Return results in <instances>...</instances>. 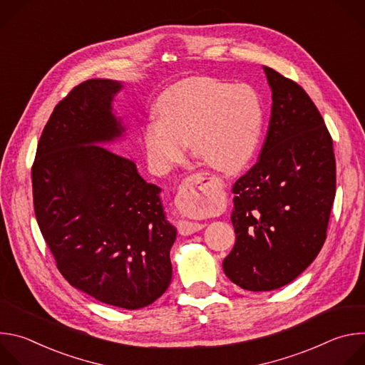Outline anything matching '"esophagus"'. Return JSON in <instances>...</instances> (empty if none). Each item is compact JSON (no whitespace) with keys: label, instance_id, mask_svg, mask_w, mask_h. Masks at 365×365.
<instances>
[{"label":"esophagus","instance_id":"obj_1","mask_svg":"<svg viewBox=\"0 0 365 365\" xmlns=\"http://www.w3.org/2000/svg\"><path fill=\"white\" fill-rule=\"evenodd\" d=\"M211 189H212V179L206 173L189 176L179 186V192L176 196V206L179 210H186V207L200 205L210 197ZM202 228H203V224H199V222H190L186 220L179 222V232L182 235L195 234Z\"/></svg>","mask_w":365,"mask_h":365}]
</instances>
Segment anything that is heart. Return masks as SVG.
Wrapping results in <instances>:
<instances>
[{
	"label": "heart",
	"mask_w": 365,
	"mask_h": 365,
	"mask_svg": "<svg viewBox=\"0 0 365 365\" xmlns=\"http://www.w3.org/2000/svg\"><path fill=\"white\" fill-rule=\"evenodd\" d=\"M159 118L143 127V145L150 168L168 173L186 154L211 168L235 173L254 155L263 131V103L248 85H230L212 78H189L168 88L158 99Z\"/></svg>",
	"instance_id": "heart-1"
}]
</instances>
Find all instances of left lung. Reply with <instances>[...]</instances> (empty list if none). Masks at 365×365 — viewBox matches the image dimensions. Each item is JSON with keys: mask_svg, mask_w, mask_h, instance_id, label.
I'll list each match as a JSON object with an SVG mask.
<instances>
[{"mask_svg": "<svg viewBox=\"0 0 365 365\" xmlns=\"http://www.w3.org/2000/svg\"><path fill=\"white\" fill-rule=\"evenodd\" d=\"M272 117L258 162L232 186L235 245L224 272L250 292L292 283L319 254L335 199L332 138L296 82L263 66Z\"/></svg>", "mask_w": 365, "mask_h": 365, "instance_id": "1", "label": "left lung"}]
</instances>
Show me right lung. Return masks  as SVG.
Wrapping results in <instances>:
<instances>
[{
	"mask_svg": "<svg viewBox=\"0 0 365 365\" xmlns=\"http://www.w3.org/2000/svg\"><path fill=\"white\" fill-rule=\"evenodd\" d=\"M123 86L91 79L58 103L31 179L37 224L63 277L98 302L134 310L168 290L178 230L162 189L103 147L125 137L113 107Z\"/></svg>",
	"mask_w": 365,
	"mask_h": 365,
	"instance_id": "right-lung-1",
	"label": "right lung"
}]
</instances>
